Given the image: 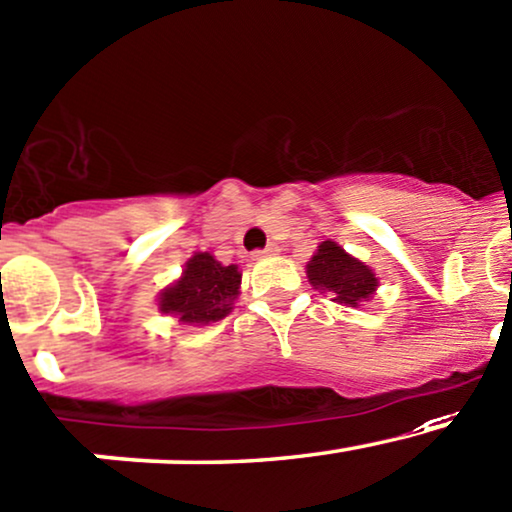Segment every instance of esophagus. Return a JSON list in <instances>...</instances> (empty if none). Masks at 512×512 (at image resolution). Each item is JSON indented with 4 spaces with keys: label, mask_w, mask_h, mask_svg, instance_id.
<instances>
[{
    "label": "esophagus",
    "mask_w": 512,
    "mask_h": 512,
    "mask_svg": "<svg viewBox=\"0 0 512 512\" xmlns=\"http://www.w3.org/2000/svg\"><path fill=\"white\" fill-rule=\"evenodd\" d=\"M274 252H277V247L267 245L265 250H255V252H252V257H255V260H260V257H269V255H274Z\"/></svg>",
    "instance_id": "esophagus-1"
}]
</instances>
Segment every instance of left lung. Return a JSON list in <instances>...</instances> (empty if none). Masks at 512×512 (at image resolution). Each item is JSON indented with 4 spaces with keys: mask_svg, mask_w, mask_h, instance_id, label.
Returning <instances> with one entry per match:
<instances>
[{
    "mask_svg": "<svg viewBox=\"0 0 512 512\" xmlns=\"http://www.w3.org/2000/svg\"><path fill=\"white\" fill-rule=\"evenodd\" d=\"M306 274L308 282L316 289L330 291L333 301L352 308L372 299L376 286H379L372 269L359 262L357 257L347 255L333 240L318 245L316 255L308 262Z\"/></svg>",
    "mask_w": 512,
    "mask_h": 512,
    "instance_id": "8db88e82",
    "label": "left lung"
}]
</instances>
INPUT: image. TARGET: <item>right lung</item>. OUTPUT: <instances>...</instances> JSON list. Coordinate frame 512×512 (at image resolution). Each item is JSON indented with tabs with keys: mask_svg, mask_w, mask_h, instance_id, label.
I'll return each mask as SVG.
<instances>
[{
	"mask_svg": "<svg viewBox=\"0 0 512 512\" xmlns=\"http://www.w3.org/2000/svg\"><path fill=\"white\" fill-rule=\"evenodd\" d=\"M243 274L235 265H221L209 252H196L184 265L182 277L160 294V311L172 313L179 323L209 325L226 318L240 294Z\"/></svg>",
	"mask_w": 512,
	"mask_h": 512,
	"instance_id": "right-lung-1",
	"label": "right lung"
}]
</instances>
